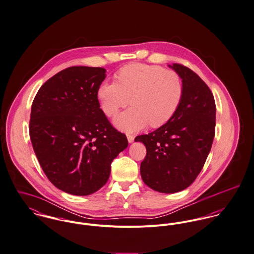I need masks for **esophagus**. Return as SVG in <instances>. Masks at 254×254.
<instances>
[{"instance_id":"obj_1","label":"esophagus","mask_w":254,"mask_h":254,"mask_svg":"<svg viewBox=\"0 0 254 254\" xmlns=\"http://www.w3.org/2000/svg\"><path fill=\"white\" fill-rule=\"evenodd\" d=\"M127 140L129 143H132L134 141V135L133 134H127Z\"/></svg>"}]
</instances>
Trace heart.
Wrapping results in <instances>:
<instances>
[{
  "mask_svg": "<svg viewBox=\"0 0 254 254\" xmlns=\"http://www.w3.org/2000/svg\"><path fill=\"white\" fill-rule=\"evenodd\" d=\"M116 81H105L97 89L103 112L113 117L129 101L133 105L115 119V125L127 132L137 131L148 124L158 127L173 117L182 95L183 84L173 70L158 65L132 63L121 68Z\"/></svg>",
  "mask_w": 254,
  "mask_h": 254,
  "instance_id": "obj_1",
  "label": "heart"
}]
</instances>
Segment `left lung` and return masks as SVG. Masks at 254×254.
Masks as SVG:
<instances>
[{
    "label": "left lung",
    "mask_w": 254,
    "mask_h": 254,
    "mask_svg": "<svg viewBox=\"0 0 254 254\" xmlns=\"http://www.w3.org/2000/svg\"><path fill=\"white\" fill-rule=\"evenodd\" d=\"M169 66L182 79L181 103L168 123L134 140L147 150L140 165L144 183L172 194L189 187L203 168L214 138L216 106L211 90L194 71L178 63Z\"/></svg>",
    "instance_id": "obj_1"
}]
</instances>
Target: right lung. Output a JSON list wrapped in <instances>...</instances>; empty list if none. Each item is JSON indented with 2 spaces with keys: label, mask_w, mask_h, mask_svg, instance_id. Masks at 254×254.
I'll return each instance as SVG.
<instances>
[{
  "label": "right lung",
  "mask_w": 254,
  "mask_h": 254,
  "mask_svg": "<svg viewBox=\"0 0 254 254\" xmlns=\"http://www.w3.org/2000/svg\"><path fill=\"white\" fill-rule=\"evenodd\" d=\"M106 70L73 66L49 79L32 103L29 132L37 159L59 190L87 196L103 187L127 147L97 98Z\"/></svg>",
  "instance_id": "right-lung-1"
}]
</instances>
